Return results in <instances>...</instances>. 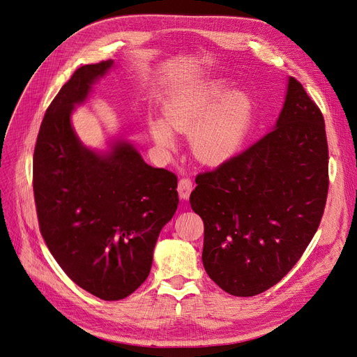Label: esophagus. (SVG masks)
Returning a JSON list of instances; mask_svg holds the SVG:
<instances>
[{
  "label": "esophagus",
  "mask_w": 357,
  "mask_h": 357,
  "mask_svg": "<svg viewBox=\"0 0 357 357\" xmlns=\"http://www.w3.org/2000/svg\"><path fill=\"white\" fill-rule=\"evenodd\" d=\"M177 190H178V195H180L181 199H189L190 192L193 190V183H192V180H189V178H181V180L178 181Z\"/></svg>",
  "instance_id": "obj_1"
}]
</instances>
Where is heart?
Returning a JSON list of instances; mask_svg holds the SVG:
<instances>
[{
    "label": "heart",
    "mask_w": 357,
    "mask_h": 357,
    "mask_svg": "<svg viewBox=\"0 0 357 357\" xmlns=\"http://www.w3.org/2000/svg\"><path fill=\"white\" fill-rule=\"evenodd\" d=\"M164 121L150 123L160 147L174 146L173 131L190 132V150L198 160L219 165L240 153L250 134L255 107L243 91H231L225 80H211L176 93L165 104Z\"/></svg>",
    "instance_id": "heart-1"
}]
</instances>
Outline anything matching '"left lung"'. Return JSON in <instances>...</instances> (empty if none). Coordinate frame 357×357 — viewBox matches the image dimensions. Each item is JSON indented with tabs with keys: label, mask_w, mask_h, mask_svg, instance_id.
Here are the masks:
<instances>
[{
	"label": "left lung",
	"mask_w": 357,
	"mask_h": 357,
	"mask_svg": "<svg viewBox=\"0 0 357 357\" xmlns=\"http://www.w3.org/2000/svg\"><path fill=\"white\" fill-rule=\"evenodd\" d=\"M328 164L323 114L289 77L273 131L195 178L190 207L204 222L202 264L215 284L255 296L295 266L325 211Z\"/></svg>",
	"instance_id": "8db88e82"
}]
</instances>
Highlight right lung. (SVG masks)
<instances>
[{
	"instance_id": "right-lung-1",
	"label": "right lung",
	"mask_w": 357,
	"mask_h": 357,
	"mask_svg": "<svg viewBox=\"0 0 357 357\" xmlns=\"http://www.w3.org/2000/svg\"><path fill=\"white\" fill-rule=\"evenodd\" d=\"M113 61L75 70L43 119L34 150V198L40 232L73 282L104 301L129 296L144 283L160 229L178 205L177 177L147 165L117 139L91 150L71 125L74 105Z\"/></svg>"
}]
</instances>
